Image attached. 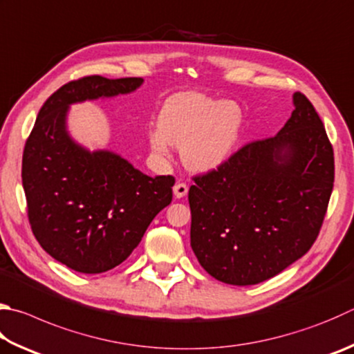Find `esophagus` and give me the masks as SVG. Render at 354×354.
<instances>
[{"mask_svg":"<svg viewBox=\"0 0 354 354\" xmlns=\"http://www.w3.org/2000/svg\"><path fill=\"white\" fill-rule=\"evenodd\" d=\"M187 192H189V187L185 183H176L173 185V194H175L176 198H184L187 195Z\"/></svg>","mask_w":354,"mask_h":354,"instance_id":"esophagus-1","label":"esophagus"}]
</instances>
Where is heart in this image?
<instances>
[{"label":"heart","mask_w":354,"mask_h":354,"mask_svg":"<svg viewBox=\"0 0 354 354\" xmlns=\"http://www.w3.org/2000/svg\"><path fill=\"white\" fill-rule=\"evenodd\" d=\"M244 114L232 100H216L203 93L170 95L149 133L153 155L167 159L171 145L183 147L184 164L194 171H212L232 155L243 130Z\"/></svg>","instance_id":"heart-1"}]
</instances>
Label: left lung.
Listing matches in <instances>:
<instances>
[{"label": "left lung", "mask_w": 354, "mask_h": 354, "mask_svg": "<svg viewBox=\"0 0 354 354\" xmlns=\"http://www.w3.org/2000/svg\"><path fill=\"white\" fill-rule=\"evenodd\" d=\"M291 118L189 190L190 246L212 277L248 286L280 274L311 249L334 183V153L310 100L294 94Z\"/></svg>", "instance_id": "1"}]
</instances>
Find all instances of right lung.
I'll use <instances>...</instances> for the list:
<instances>
[{
    "label": "right lung",
    "mask_w": 354,
    "mask_h": 354,
    "mask_svg": "<svg viewBox=\"0 0 354 354\" xmlns=\"http://www.w3.org/2000/svg\"><path fill=\"white\" fill-rule=\"evenodd\" d=\"M140 77L88 75L50 95L23 151V189L37 241L68 268L100 274L120 265L171 203L175 178L147 176L113 151H89L66 131L71 104L133 93Z\"/></svg>",
    "instance_id": "add662e5"
}]
</instances>
